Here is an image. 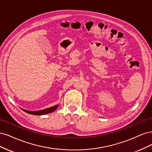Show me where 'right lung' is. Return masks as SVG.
Listing matches in <instances>:
<instances>
[{
  "label": "right lung",
  "mask_w": 152,
  "mask_h": 152,
  "mask_svg": "<svg viewBox=\"0 0 152 152\" xmlns=\"http://www.w3.org/2000/svg\"><path fill=\"white\" fill-rule=\"evenodd\" d=\"M58 106V105H56L50 107V108L45 109L41 110H37V111H29V110H24L23 109H21L28 114H32V115H44V114L51 113V112H53L57 109Z\"/></svg>",
  "instance_id": "obj_1"
}]
</instances>
